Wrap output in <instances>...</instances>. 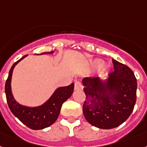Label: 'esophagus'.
I'll list each match as a JSON object with an SVG mask.
<instances>
[{"instance_id":"obj_1","label":"esophagus","mask_w":147,"mask_h":147,"mask_svg":"<svg viewBox=\"0 0 147 147\" xmlns=\"http://www.w3.org/2000/svg\"><path fill=\"white\" fill-rule=\"evenodd\" d=\"M83 86H82V83L80 81H76L74 82V89L75 90H82Z\"/></svg>"}]
</instances>
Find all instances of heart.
<instances>
[{
  "label": "heart",
  "instance_id": "obj_1",
  "mask_svg": "<svg viewBox=\"0 0 147 147\" xmlns=\"http://www.w3.org/2000/svg\"><path fill=\"white\" fill-rule=\"evenodd\" d=\"M104 65V61L102 60H100V59H98V60H96L95 61H94L93 63V67H94V68L96 69H100L101 67H103Z\"/></svg>",
  "mask_w": 147,
  "mask_h": 147
}]
</instances>
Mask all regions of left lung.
Segmentation results:
<instances>
[{
	"label": "left lung",
	"instance_id": "left-lung-1",
	"mask_svg": "<svg viewBox=\"0 0 147 147\" xmlns=\"http://www.w3.org/2000/svg\"><path fill=\"white\" fill-rule=\"evenodd\" d=\"M114 70L109 78L82 80L86 100L85 118L92 125L110 129L122 124L131 114L137 99V79L128 66L112 59Z\"/></svg>",
	"mask_w": 147,
	"mask_h": 147
}]
</instances>
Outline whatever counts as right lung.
Wrapping results in <instances>:
<instances>
[{
    "label": "right lung",
    "instance_id": "add662e5",
    "mask_svg": "<svg viewBox=\"0 0 147 147\" xmlns=\"http://www.w3.org/2000/svg\"><path fill=\"white\" fill-rule=\"evenodd\" d=\"M53 52L43 53L42 54H52ZM27 56V55L17 61L11 67L9 76L5 83V93L9 110L13 114L19 119L23 124L33 130H40L53 125L59 117L63 103L67 100L74 92V83L70 86L60 87L51 96L47 102L37 107H28L22 106L14 99L11 92V78L13 68L16 65Z\"/></svg>",
    "mask_w": 147,
    "mask_h": 147
}]
</instances>
